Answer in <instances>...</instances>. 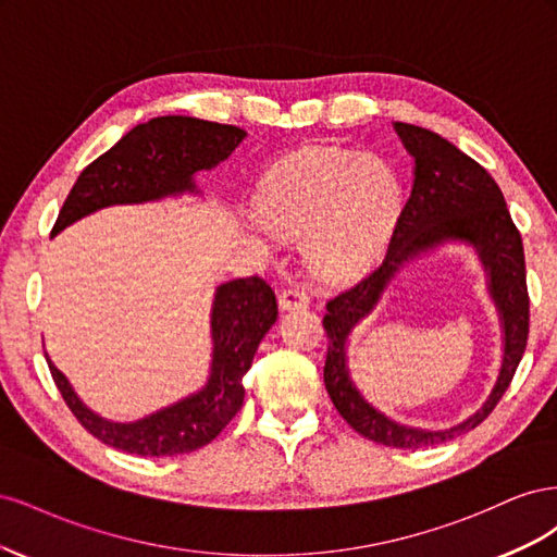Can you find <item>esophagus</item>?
Returning a JSON list of instances; mask_svg holds the SVG:
<instances>
[{
	"instance_id": "obj_1",
	"label": "esophagus",
	"mask_w": 557,
	"mask_h": 557,
	"mask_svg": "<svg viewBox=\"0 0 557 557\" xmlns=\"http://www.w3.org/2000/svg\"><path fill=\"white\" fill-rule=\"evenodd\" d=\"M309 295L299 288H288L281 290L278 295V307L281 311H295V309H307L309 307Z\"/></svg>"
}]
</instances>
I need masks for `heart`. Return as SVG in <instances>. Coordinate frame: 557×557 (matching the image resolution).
I'll list each match as a JSON object with an SVG mask.
<instances>
[{
  "label": "heart",
  "mask_w": 557,
  "mask_h": 557,
  "mask_svg": "<svg viewBox=\"0 0 557 557\" xmlns=\"http://www.w3.org/2000/svg\"><path fill=\"white\" fill-rule=\"evenodd\" d=\"M393 166L348 150H301L276 162L256 193L258 221L278 237H301L318 276L358 274L391 234L399 213Z\"/></svg>",
  "instance_id": "heart-1"
}]
</instances>
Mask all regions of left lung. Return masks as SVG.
I'll return each instance as SVG.
<instances>
[{
  "instance_id": "8db88e82",
  "label": "left lung",
  "mask_w": 557,
  "mask_h": 557,
  "mask_svg": "<svg viewBox=\"0 0 557 557\" xmlns=\"http://www.w3.org/2000/svg\"><path fill=\"white\" fill-rule=\"evenodd\" d=\"M404 148L413 158V185L393 230L383 262L358 285L327 301L323 325L327 332L325 387L346 423L383 446L416 450L455 440L481 425L493 413L528 346L530 297L525 281V252L520 232L511 221L507 201L495 178L440 134L409 123H395ZM446 240L474 245L488 274V289L503 325L500 376L484 407L448 431L399 426L376 412L360 395L347 372V336L362 317L373 310L398 269Z\"/></svg>"
}]
</instances>
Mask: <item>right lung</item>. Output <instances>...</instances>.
<instances>
[{"mask_svg":"<svg viewBox=\"0 0 557 557\" xmlns=\"http://www.w3.org/2000/svg\"><path fill=\"white\" fill-rule=\"evenodd\" d=\"M244 139L242 127L190 115H162L132 127L81 172L50 237L99 209L199 193L195 174L227 160ZM276 315V295L260 276L218 285L211 307V374L205 387L134 423H113L90 411L48 352L46 360L66 407L99 442L144 458L181 455L213 442L237 416L246 395L242 379Z\"/></svg>","mask_w":557,"mask_h":557,"instance_id":"obj_1","label":"right lung"}]
</instances>
